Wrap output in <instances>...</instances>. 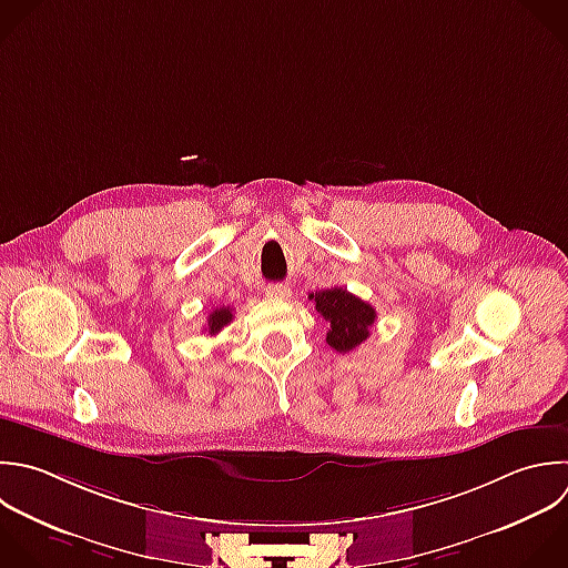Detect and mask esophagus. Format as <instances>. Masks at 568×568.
Masks as SVG:
<instances>
[{"mask_svg":"<svg viewBox=\"0 0 568 568\" xmlns=\"http://www.w3.org/2000/svg\"><path fill=\"white\" fill-rule=\"evenodd\" d=\"M264 295L268 300H288L291 297V288L286 284H271V286H266Z\"/></svg>","mask_w":568,"mask_h":568,"instance_id":"esophagus-1","label":"esophagus"}]
</instances>
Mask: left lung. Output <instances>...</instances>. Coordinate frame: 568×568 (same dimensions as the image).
I'll return each instance as SVG.
<instances>
[{"mask_svg":"<svg viewBox=\"0 0 568 568\" xmlns=\"http://www.w3.org/2000/svg\"><path fill=\"white\" fill-rule=\"evenodd\" d=\"M308 300H315V311L331 324L326 333V344L337 353H348L357 348L371 335L375 324V308L348 293L346 288H326L311 293Z\"/></svg>","mask_w":568,"mask_h":568,"instance_id":"1","label":"left lung"}]
</instances>
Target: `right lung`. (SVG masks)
Here are the masks:
<instances>
[{
    "label": "right lung",
    "instance_id": "1",
    "mask_svg": "<svg viewBox=\"0 0 568 568\" xmlns=\"http://www.w3.org/2000/svg\"><path fill=\"white\" fill-rule=\"evenodd\" d=\"M233 320V308H229V306H220V308H215L211 315H209V322H206V333L209 335H217L229 322Z\"/></svg>",
    "mask_w": 568,
    "mask_h": 568
}]
</instances>
